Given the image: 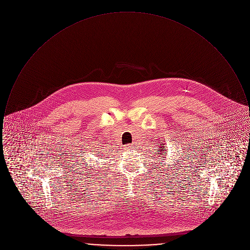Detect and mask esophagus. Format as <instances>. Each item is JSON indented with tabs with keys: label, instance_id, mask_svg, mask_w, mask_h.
Listing matches in <instances>:
<instances>
[{
	"label": "esophagus",
	"instance_id": "obj_1",
	"mask_svg": "<svg viewBox=\"0 0 250 250\" xmlns=\"http://www.w3.org/2000/svg\"><path fill=\"white\" fill-rule=\"evenodd\" d=\"M132 147H133L132 144H126V145L125 146V150H130V149H132Z\"/></svg>",
	"mask_w": 250,
	"mask_h": 250
}]
</instances>
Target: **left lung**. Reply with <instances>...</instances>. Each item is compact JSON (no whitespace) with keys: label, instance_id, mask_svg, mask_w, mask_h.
<instances>
[{"label":"left lung","instance_id":"left-lung-1","mask_svg":"<svg viewBox=\"0 0 250 250\" xmlns=\"http://www.w3.org/2000/svg\"><path fill=\"white\" fill-rule=\"evenodd\" d=\"M159 149L157 150L158 152H157V157H160V158H164V156H166L167 155V150H166V146L164 145V144H162V145H160L159 144ZM156 153V152H155Z\"/></svg>","mask_w":250,"mask_h":250}]
</instances>
